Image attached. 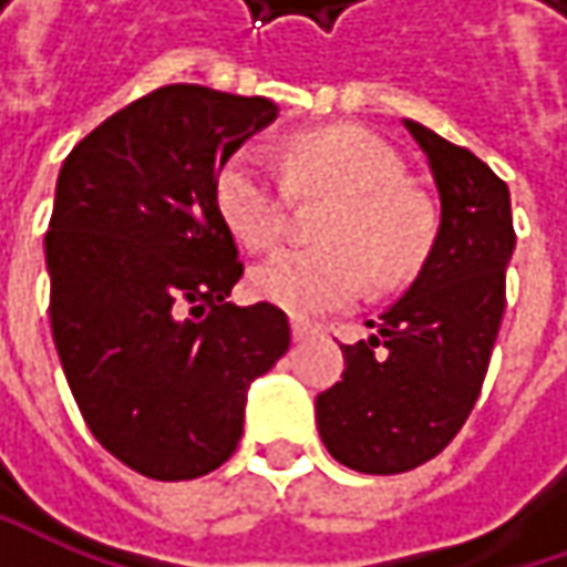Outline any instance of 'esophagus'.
I'll return each instance as SVG.
<instances>
[{"label":"esophagus","mask_w":567,"mask_h":567,"mask_svg":"<svg viewBox=\"0 0 567 567\" xmlns=\"http://www.w3.org/2000/svg\"><path fill=\"white\" fill-rule=\"evenodd\" d=\"M290 328H293V340L312 338V331H316V328H312L309 321H302V318H293V321H290Z\"/></svg>","instance_id":"1"}]
</instances>
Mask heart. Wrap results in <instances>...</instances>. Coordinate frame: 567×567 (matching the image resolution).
<instances>
[{
  "mask_svg": "<svg viewBox=\"0 0 567 567\" xmlns=\"http://www.w3.org/2000/svg\"><path fill=\"white\" fill-rule=\"evenodd\" d=\"M287 179L261 154H233L217 176V210L249 249H271L284 236L290 190L299 198L338 195L318 239L328 249H284L251 271V290L293 316H321L360 299L365 271L401 284L423 265L432 210L403 183V161L357 125L293 135L284 147Z\"/></svg>",
  "mask_w": 567,
  "mask_h": 567,
  "instance_id": "b5f03b06",
  "label": "heart"
}]
</instances>
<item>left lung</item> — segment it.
Instances as JSON below:
<instances>
[{
	"label": "left lung",
	"instance_id": "1",
	"mask_svg": "<svg viewBox=\"0 0 567 567\" xmlns=\"http://www.w3.org/2000/svg\"><path fill=\"white\" fill-rule=\"evenodd\" d=\"M423 147L442 220L416 280L340 343L343 379L316 398L318 435L343 467L391 476L432 461L467 423L505 312L514 251L508 186L467 147L403 120Z\"/></svg>",
	"mask_w": 567,
	"mask_h": 567
}]
</instances>
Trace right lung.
I'll return each mask as SVG.
<instances>
[{
  "mask_svg": "<svg viewBox=\"0 0 567 567\" xmlns=\"http://www.w3.org/2000/svg\"><path fill=\"white\" fill-rule=\"evenodd\" d=\"M277 120L268 97L166 84L75 144L47 233L50 324L100 445L151 480H195L243 439L246 394L290 347L271 302L233 306L243 261L217 176Z\"/></svg>",
  "mask_w": 567,
  "mask_h": 567,
  "instance_id": "right-lung-1",
  "label": "right lung"
}]
</instances>
